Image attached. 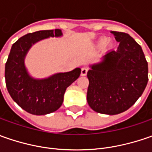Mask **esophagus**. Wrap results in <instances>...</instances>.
<instances>
[{
  "label": "esophagus",
  "mask_w": 152,
  "mask_h": 152,
  "mask_svg": "<svg viewBox=\"0 0 152 152\" xmlns=\"http://www.w3.org/2000/svg\"><path fill=\"white\" fill-rule=\"evenodd\" d=\"M88 72V67H82L81 69V76H85Z\"/></svg>",
  "instance_id": "esophagus-1"
}]
</instances>
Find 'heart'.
Instances as JSON below:
<instances>
[{"label":"heart","mask_w":152,"mask_h":152,"mask_svg":"<svg viewBox=\"0 0 152 152\" xmlns=\"http://www.w3.org/2000/svg\"><path fill=\"white\" fill-rule=\"evenodd\" d=\"M102 43H103V39H101V40H100V44H102ZM104 45H105V47H107L108 49L112 48V46H113V42H112V40H111V39L106 40L105 43H104Z\"/></svg>","instance_id":"b5f03b06"}]
</instances>
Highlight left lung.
<instances>
[{"instance_id":"left-lung-1","label":"left lung","mask_w":152,"mask_h":152,"mask_svg":"<svg viewBox=\"0 0 152 152\" xmlns=\"http://www.w3.org/2000/svg\"><path fill=\"white\" fill-rule=\"evenodd\" d=\"M119 42L117 50L102 56L87 73V102L95 112L116 115L141 96L148 82V63L142 48L126 33L111 31Z\"/></svg>"}]
</instances>
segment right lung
I'll return each instance as SVG.
<instances>
[{"mask_svg":"<svg viewBox=\"0 0 152 152\" xmlns=\"http://www.w3.org/2000/svg\"><path fill=\"white\" fill-rule=\"evenodd\" d=\"M61 29L27 34L12 45L5 66L6 85L11 97L21 108L33 115H45L59 109L66 89L78 79L81 69L57 73L44 79L32 77L25 66V57L35 43L50 37H61Z\"/></svg>","mask_w":152,"mask_h":152,"instance_id":"right-lung-1","label":"right lung"}]
</instances>
